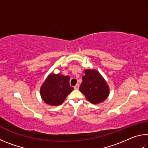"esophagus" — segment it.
<instances>
[{
  "mask_svg": "<svg viewBox=\"0 0 148 148\" xmlns=\"http://www.w3.org/2000/svg\"><path fill=\"white\" fill-rule=\"evenodd\" d=\"M79 85L78 84H77L74 87L75 89H79Z\"/></svg>",
  "mask_w": 148,
  "mask_h": 148,
  "instance_id": "obj_1",
  "label": "esophagus"
}]
</instances>
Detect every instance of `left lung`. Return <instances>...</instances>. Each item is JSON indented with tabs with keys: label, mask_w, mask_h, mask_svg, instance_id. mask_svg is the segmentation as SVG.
<instances>
[{
	"label": "left lung",
	"mask_w": 148,
	"mask_h": 148,
	"mask_svg": "<svg viewBox=\"0 0 148 148\" xmlns=\"http://www.w3.org/2000/svg\"><path fill=\"white\" fill-rule=\"evenodd\" d=\"M84 73L79 87L80 92L93 104L104 101L110 94V88L106 80L96 70H85Z\"/></svg>",
	"instance_id": "obj_1"
}]
</instances>
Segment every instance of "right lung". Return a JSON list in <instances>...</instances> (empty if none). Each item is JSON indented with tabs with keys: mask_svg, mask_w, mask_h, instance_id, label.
<instances>
[{
	"mask_svg": "<svg viewBox=\"0 0 148 148\" xmlns=\"http://www.w3.org/2000/svg\"><path fill=\"white\" fill-rule=\"evenodd\" d=\"M70 77L61 74H49L41 86V98L50 106H59L74 88L70 86Z\"/></svg>",
	"mask_w": 148,
	"mask_h": 148,
	"instance_id": "right-lung-1",
	"label": "right lung"
}]
</instances>
